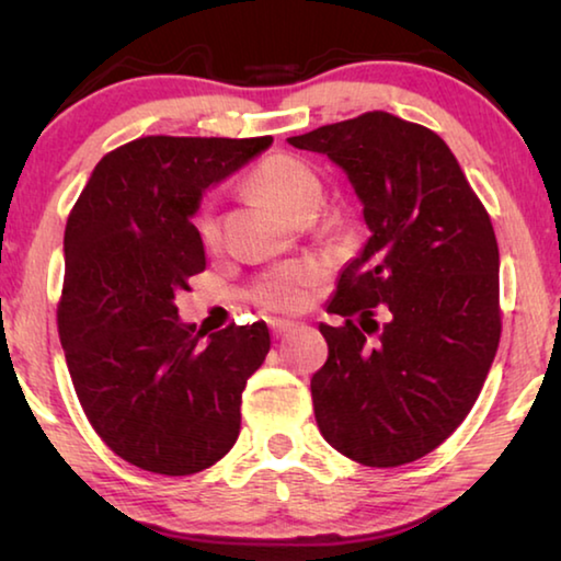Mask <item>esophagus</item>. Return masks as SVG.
Here are the masks:
<instances>
[{
    "label": "esophagus",
    "instance_id": "34e87169",
    "mask_svg": "<svg viewBox=\"0 0 561 561\" xmlns=\"http://www.w3.org/2000/svg\"><path fill=\"white\" fill-rule=\"evenodd\" d=\"M270 327H272L274 336H287V334H291L294 329H297V324H294V321H289V319H272Z\"/></svg>",
    "mask_w": 561,
    "mask_h": 561
}]
</instances>
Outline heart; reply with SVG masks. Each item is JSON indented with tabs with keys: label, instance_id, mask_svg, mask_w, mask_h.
<instances>
[{
	"label": "heart",
	"instance_id": "b5f03b06",
	"mask_svg": "<svg viewBox=\"0 0 561 561\" xmlns=\"http://www.w3.org/2000/svg\"><path fill=\"white\" fill-rule=\"evenodd\" d=\"M247 183L277 210L289 215L291 220L299 215H314L324 201V183H321L317 170L291 156L264 158L247 178ZM195 225L205 247H215L220 240V222H217L213 207H203ZM319 274L321 267L314 260L282 264L257 284L254 294L267 309L297 311L309 301L311 287L317 284Z\"/></svg>",
	"mask_w": 561,
	"mask_h": 561
}]
</instances>
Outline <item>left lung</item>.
<instances>
[{"label":"left lung","instance_id":"obj_1","mask_svg":"<svg viewBox=\"0 0 561 561\" xmlns=\"http://www.w3.org/2000/svg\"><path fill=\"white\" fill-rule=\"evenodd\" d=\"M287 140L344 170L371 232L327 307L346 324H319L317 425L368 468L413 462L465 421L497 354L495 230L445 140L417 123L374 111Z\"/></svg>","mask_w":561,"mask_h":561}]
</instances>
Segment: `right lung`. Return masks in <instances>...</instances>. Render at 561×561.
<instances>
[{
  "mask_svg": "<svg viewBox=\"0 0 561 561\" xmlns=\"http://www.w3.org/2000/svg\"><path fill=\"white\" fill-rule=\"evenodd\" d=\"M272 146L264 138L148 136L93 168L64 232L59 336L83 413L140 470L193 474L240 435L242 391L270 351L264 321L210 336L175 294L205 270L195 213Z\"/></svg>",
  "mask_w": 561,
  "mask_h": 561,
  "instance_id": "obj_1",
  "label": "right lung"
}]
</instances>
